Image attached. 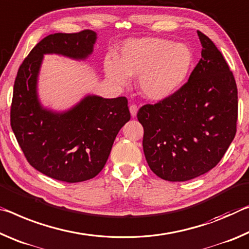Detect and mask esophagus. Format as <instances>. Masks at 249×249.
I'll return each instance as SVG.
<instances>
[{"mask_svg":"<svg viewBox=\"0 0 249 249\" xmlns=\"http://www.w3.org/2000/svg\"><path fill=\"white\" fill-rule=\"evenodd\" d=\"M130 113H131L132 117H136L137 116V112H138V107L136 105H131L130 106Z\"/></svg>","mask_w":249,"mask_h":249,"instance_id":"esophagus-1","label":"esophagus"}]
</instances>
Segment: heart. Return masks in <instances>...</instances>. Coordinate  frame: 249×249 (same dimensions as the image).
<instances>
[{
  "instance_id": "heart-1",
  "label": "heart",
  "mask_w": 249,
  "mask_h": 249,
  "mask_svg": "<svg viewBox=\"0 0 249 249\" xmlns=\"http://www.w3.org/2000/svg\"><path fill=\"white\" fill-rule=\"evenodd\" d=\"M192 63V52L186 45L148 37L125 43L118 62L107 59L105 69L109 78L120 86L128 83V76H140L142 93L151 100H163L182 87Z\"/></svg>"
}]
</instances>
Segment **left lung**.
I'll use <instances>...</instances> for the list:
<instances>
[{"label": "left lung", "instance_id": "obj_1", "mask_svg": "<svg viewBox=\"0 0 249 249\" xmlns=\"http://www.w3.org/2000/svg\"><path fill=\"white\" fill-rule=\"evenodd\" d=\"M202 57L183 86L138 111L143 152L154 174L183 182L209 172L236 134L237 86L215 44L197 31Z\"/></svg>", "mask_w": 249, "mask_h": 249}]
</instances>
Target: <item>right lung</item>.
<instances>
[{
  "instance_id": "obj_1",
  "label": "right lung",
  "mask_w": 249,
  "mask_h": 249,
  "mask_svg": "<svg viewBox=\"0 0 249 249\" xmlns=\"http://www.w3.org/2000/svg\"><path fill=\"white\" fill-rule=\"evenodd\" d=\"M96 33H56L43 38L18 68L11 105V127L33 168L55 180H90L104 169L119 130L130 120L125 97L87 96L64 112L43 108L37 77L44 54L86 59Z\"/></svg>"
}]
</instances>
